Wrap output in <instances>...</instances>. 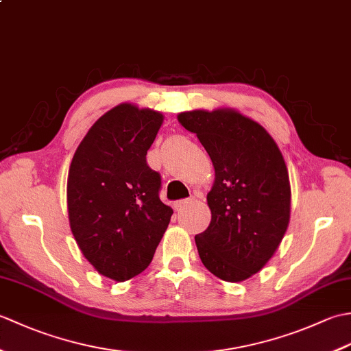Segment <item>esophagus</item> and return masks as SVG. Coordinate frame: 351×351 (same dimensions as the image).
<instances>
[{
	"instance_id": "1",
	"label": "esophagus",
	"mask_w": 351,
	"mask_h": 351,
	"mask_svg": "<svg viewBox=\"0 0 351 351\" xmlns=\"http://www.w3.org/2000/svg\"><path fill=\"white\" fill-rule=\"evenodd\" d=\"M193 202V199H182V200H176V202L173 204V206H175V210L176 211H180L181 208H184L185 205H189V204H191Z\"/></svg>"
}]
</instances>
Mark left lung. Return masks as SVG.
Masks as SVG:
<instances>
[{"instance_id": "obj_1", "label": "left lung", "mask_w": 351, "mask_h": 351, "mask_svg": "<svg viewBox=\"0 0 351 351\" xmlns=\"http://www.w3.org/2000/svg\"><path fill=\"white\" fill-rule=\"evenodd\" d=\"M213 161L206 202L211 223L195 237L202 264L219 279L241 282L258 273L287 232L291 185L285 160L258 122L232 108L178 114Z\"/></svg>"}]
</instances>
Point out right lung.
I'll return each instance as SVG.
<instances>
[{
	"label": "right lung",
	"mask_w": 351,
	"mask_h": 351,
	"mask_svg": "<svg viewBox=\"0 0 351 351\" xmlns=\"http://www.w3.org/2000/svg\"><path fill=\"white\" fill-rule=\"evenodd\" d=\"M162 121L160 111L119 104L93 123L71 162V230L95 270L116 282L146 270L173 214L146 162Z\"/></svg>",
	"instance_id": "1"
}]
</instances>
